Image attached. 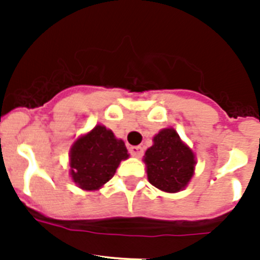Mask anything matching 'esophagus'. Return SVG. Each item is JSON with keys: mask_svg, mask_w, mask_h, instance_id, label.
I'll list each match as a JSON object with an SVG mask.
<instances>
[{"mask_svg": "<svg viewBox=\"0 0 260 260\" xmlns=\"http://www.w3.org/2000/svg\"><path fill=\"white\" fill-rule=\"evenodd\" d=\"M129 154L135 158H140L143 155V148L140 146H131L129 147Z\"/></svg>", "mask_w": 260, "mask_h": 260, "instance_id": "esophagus-1", "label": "esophagus"}]
</instances>
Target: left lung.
<instances>
[{"label": "left lung", "instance_id": "8db88e82", "mask_svg": "<svg viewBox=\"0 0 260 260\" xmlns=\"http://www.w3.org/2000/svg\"><path fill=\"white\" fill-rule=\"evenodd\" d=\"M144 163L151 185L166 193H177L185 189L193 177L196 156L177 131L165 128L154 136V144L146 151Z\"/></svg>", "mask_w": 260, "mask_h": 260}]
</instances>
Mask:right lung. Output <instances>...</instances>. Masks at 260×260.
I'll return each instance as SVG.
<instances>
[{"mask_svg": "<svg viewBox=\"0 0 260 260\" xmlns=\"http://www.w3.org/2000/svg\"><path fill=\"white\" fill-rule=\"evenodd\" d=\"M129 154L121 139L104 125L78 138L70 150V175L83 190H98L112 179L121 160Z\"/></svg>", "mask_w": 260, "mask_h": 260, "instance_id": "right-lung-1", "label": "right lung"}]
</instances>
